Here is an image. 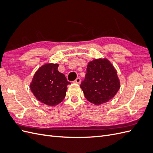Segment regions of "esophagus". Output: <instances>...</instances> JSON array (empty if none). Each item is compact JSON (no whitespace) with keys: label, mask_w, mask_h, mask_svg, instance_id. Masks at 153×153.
<instances>
[{"label":"esophagus","mask_w":153,"mask_h":153,"mask_svg":"<svg viewBox=\"0 0 153 153\" xmlns=\"http://www.w3.org/2000/svg\"><path fill=\"white\" fill-rule=\"evenodd\" d=\"M74 82L75 83V84H80V82H81V79L80 78H77L74 81Z\"/></svg>","instance_id":"obj_1"}]
</instances>
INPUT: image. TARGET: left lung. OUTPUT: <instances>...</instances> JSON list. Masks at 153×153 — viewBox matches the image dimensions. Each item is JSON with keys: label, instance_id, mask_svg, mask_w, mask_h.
Instances as JSON below:
<instances>
[{"label": "left lung", "instance_id": "1", "mask_svg": "<svg viewBox=\"0 0 153 153\" xmlns=\"http://www.w3.org/2000/svg\"><path fill=\"white\" fill-rule=\"evenodd\" d=\"M120 80L113 64L106 58L88 62L85 80L80 88L85 98L95 105L108 102L120 89Z\"/></svg>", "mask_w": 153, "mask_h": 153}]
</instances>
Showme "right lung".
<instances>
[{
	"instance_id": "1",
	"label": "right lung",
	"mask_w": 153,
	"mask_h": 153,
	"mask_svg": "<svg viewBox=\"0 0 153 153\" xmlns=\"http://www.w3.org/2000/svg\"><path fill=\"white\" fill-rule=\"evenodd\" d=\"M58 64L47 63L35 73L30 88L36 98L41 103L53 106L65 98L67 85L70 84L65 75L58 71Z\"/></svg>"
}]
</instances>
